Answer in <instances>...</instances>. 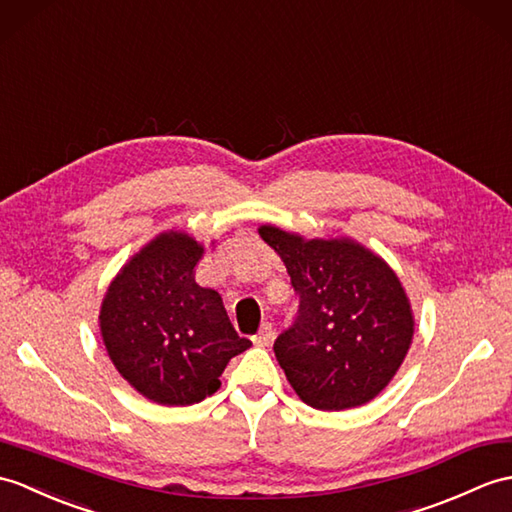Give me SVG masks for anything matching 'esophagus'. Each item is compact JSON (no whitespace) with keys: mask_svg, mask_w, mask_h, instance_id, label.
I'll return each instance as SVG.
<instances>
[{"mask_svg":"<svg viewBox=\"0 0 512 512\" xmlns=\"http://www.w3.org/2000/svg\"><path fill=\"white\" fill-rule=\"evenodd\" d=\"M272 338H275V327H272L270 323H264V325L259 327L253 342L257 344V347H268V344L272 342Z\"/></svg>","mask_w":512,"mask_h":512,"instance_id":"1","label":"esophagus"}]
</instances>
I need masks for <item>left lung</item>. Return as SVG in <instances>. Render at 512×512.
I'll list each match as a JSON object with an SVG mask.
<instances>
[{"instance_id":"1","label":"left lung","mask_w":512,"mask_h":512,"mask_svg":"<svg viewBox=\"0 0 512 512\" xmlns=\"http://www.w3.org/2000/svg\"><path fill=\"white\" fill-rule=\"evenodd\" d=\"M283 259L299 314L275 340L290 386L316 410L364 406L382 392L412 344L414 316L399 277L362 244L305 240L264 224Z\"/></svg>"}]
</instances>
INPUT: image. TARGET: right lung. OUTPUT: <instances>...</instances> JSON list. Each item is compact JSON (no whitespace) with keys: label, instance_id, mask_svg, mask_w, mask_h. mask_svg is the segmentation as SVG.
Segmentation results:
<instances>
[{"label":"right lung","instance_id":"right-lung-1","mask_svg":"<svg viewBox=\"0 0 512 512\" xmlns=\"http://www.w3.org/2000/svg\"><path fill=\"white\" fill-rule=\"evenodd\" d=\"M202 253L187 233H161L130 257L102 301L111 362L161 406H192L213 395L229 360L251 347L237 336L220 294L196 283Z\"/></svg>","mask_w":512,"mask_h":512}]
</instances>
